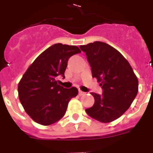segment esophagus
<instances>
[{
    "label": "esophagus",
    "mask_w": 153,
    "mask_h": 153,
    "mask_svg": "<svg viewBox=\"0 0 153 153\" xmlns=\"http://www.w3.org/2000/svg\"><path fill=\"white\" fill-rule=\"evenodd\" d=\"M85 93H84V92H83V91H81V90H79V96L85 95Z\"/></svg>",
    "instance_id": "obj_1"
}]
</instances>
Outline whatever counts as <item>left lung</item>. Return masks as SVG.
I'll return each mask as SVG.
<instances>
[{"label": "left lung", "mask_w": 153, "mask_h": 153, "mask_svg": "<svg viewBox=\"0 0 153 153\" xmlns=\"http://www.w3.org/2000/svg\"><path fill=\"white\" fill-rule=\"evenodd\" d=\"M79 48L86 53L92 76L102 89V95L91 93L95 102L86 113L101 123L114 121L129 109L137 95L136 74L126 59L106 43L95 41Z\"/></svg>", "instance_id": "1"}]
</instances>
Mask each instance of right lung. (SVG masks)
I'll list each match as a JSON object with an SVG mask.
<instances>
[{"label": "right lung", "mask_w": 153, "mask_h": 153, "mask_svg": "<svg viewBox=\"0 0 153 153\" xmlns=\"http://www.w3.org/2000/svg\"><path fill=\"white\" fill-rule=\"evenodd\" d=\"M76 46L56 44L40 53L28 67L18 83V96L24 110L43 126L57 122L64 116L76 87L63 88L56 77L64 72L71 56L80 53Z\"/></svg>", "instance_id": "add662e5"}]
</instances>
